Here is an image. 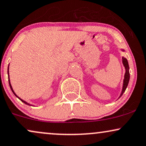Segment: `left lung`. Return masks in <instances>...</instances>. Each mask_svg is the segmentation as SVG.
<instances>
[{"mask_svg": "<svg viewBox=\"0 0 146 146\" xmlns=\"http://www.w3.org/2000/svg\"><path fill=\"white\" fill-rule=\"evenodd\" d=\"M123 51L124 50H122ZM122 62H123V66L125 67V75H124V79H123V89H122V91L121 95H120L119 98L121 97L123 93L125 92L126 88H127L128 83H129V64H128V61L127 59H125V57H122Z\"/></svg>", "mask_w": 146, "mask_h": 146, "instance_id": "left-lung-1", "label": "left lung"}]
</instances>
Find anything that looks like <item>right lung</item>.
<instances>
[{
	"mask_svg": "<svg viewBox=\"0 0 146 146\" xmlns=\"http://www.w3.org/2000/svg\"><path fill=\"white\" fill-rule=\"evenodd\" d=\"M9 67H8V75H9ZM9 85H10V87H11V90H12V91H13V93H14V95H15V96H16V97H17V98H18L19 99V100H20L21 101V102H23V103H24V104H27V105H29V106H30V104H28V103H27V102H25V101L24 100H22V99H21L20 98H19V97L18 96H17V95H16V93H15V91H13V87H12V86H11V82H10V79H9Z\"/></svg>",
	"mask_w": 146,
	"mask_h": 146,
	"instance_id": "1",
	"label": "right lung"
}]
</instances>
